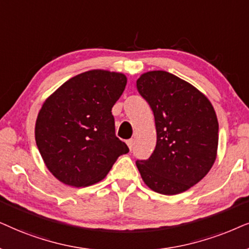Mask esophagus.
Instances as JSON below:
<instances>
[{
	"label": "esophagus",
	"instance_id": "esophagus-1",
	"mask_svg": "<svg viewBox=\"0 0 249 249\" xmlns=\"http://www.w3.org/2000/svg\"><path fill=\"white\" fill-rule=\"evenodd\" d=\"M126 143L128 145V148H130V150H132V148H133V145H134V140H133V139H130V140H127Z\"/></svg>",
	"mask_w": 249,
	"mask_h": 249
}]
</instances>
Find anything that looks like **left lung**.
<instances>
[{"instance_id": "8db88e82", "label": "left lung", "mask_w": 249, "mask_h": 249, "mask_svg": "<svg viewBox=\"0 0 249 249\" xmlns=\"http://www.w3.org/2000/svg\"><path fill=\"white\" fill-rule=\"evenodd\" d=\"M137 89L154 112L157 142L150 157L137 160L142 180L161 195L181 194L213 166L218 123L210 100L171 72H144Z\"/></svg>"}]
</instances>
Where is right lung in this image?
Masks as SVG:
<instances>
[{
    "instance_id": "obj_1",
    "label": "right lung",
    "mask_w": 249,
    "mask_h": 249,
    "mask_svg": "<svg viewBox=\"0 0 249 249\" xmlns=\"http://www.w3.org/2000/svg\"><path fill=\"white\" fill-rule=\"evenodd\" d=\"M126 76L89 71L64 83L38 112L35 140L49 171L71 187H88L106 178L125 142L115 134L111 108L126 86Z\"/></svg>"
}]
</instances>
